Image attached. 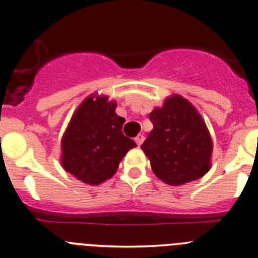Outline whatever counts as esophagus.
<instances>
[{
	"instance_id": "1",
	"label": "esophagus",
	"mask_w": 258,
	"mask_h": 258,
	"mask_svg": "<svg viewBox=\"0 0 258 258\" xmlns=\"http://www.w3.org/2000/svg\"><path fill=\"white\" fill-rule=\"evenodd\" d=\"M144 140H145V136H144V135H139V136H137L136 139H135V141H136V144H137V145L141 146V145H142V142H144Z\"/></svg>"
}]
</instances>
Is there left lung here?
Segmentation results:
<instances>
[{
    "label": "left lung",
    "instance_id": "obj_1",
    "mask_svg": "<svg viewBox=\"0 0 258 258\" xmlns=\"http://www.w3.org/2000/svg\"><path fill=\"white\" fill-rule=\"evenodd\" d=\"M148 117L153 130L141 148L158 178L171 186H179L209 172L212 140L191 102L172 95Z\"/></svg>",
    "mask_w": 258,
    "mask_h": 258
}]
</instances>
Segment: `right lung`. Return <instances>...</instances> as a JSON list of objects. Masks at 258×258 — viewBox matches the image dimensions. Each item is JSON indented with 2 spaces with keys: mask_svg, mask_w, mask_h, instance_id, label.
Listing matches in <instances>:
<instances>
[{
  "mask_svg": "<svg viewBox=\"0 0 258 258\" xmlns=\"http://www.w3.org/2000/svg\"><path fill=\"white\" fill-rule=\"evenodd\" d=\"M107 96L91 95L75 111L61 141V165L83 183L96 186L116 173L134 140L122 134L124 118Z\"/></svg>",
  "mask_w": 258,
  "mask_h": 258,
  "instance_id": "add662e5",
  "label": "right lung"
}]
</instances>
